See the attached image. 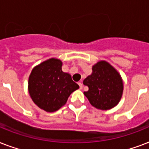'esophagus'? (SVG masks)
I'll list each match as a JSON object with an SVG mask.
<instances>
[{"instance_id":"esophagus-1","label":"esophagus","mask_w":149,"mask_h":149,"mask_svg":"<svg viewBox=\"0 0 149 149\" xmlns=\"http://www.w3.org/2000/svg\"><path fill=\"white\" fill-rule=\"evenodd\" d=\"M78 84H79V89L81 90V89L83 88V84H82L81 82H79V83H78Z\"/></svg>"}]
</instances>
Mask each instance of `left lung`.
I'll list each match as a JSON object with an SVG mask.
<instances>
[{
    "mask_svg": "<svg viewBox=\"0 0 149 149\" xmlns=\"http://www.w3.org/2000/svg\"><path fill=\"white\" fill-rule=\"evenodd\" d=\"M89 90L84 95L95 108L107 111L117 106L122 97V78L115 68L101 60L92 67V73L84 80Z\"/></svg>",
    "mask_w": 149,
    "mask_h": 149,
    "instance_id": "1",
    "label": "left lung"
}]
</instances>
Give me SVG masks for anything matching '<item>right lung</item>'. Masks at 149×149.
I'll return each instance as SVG.
<instances>
[{"label":"right lung","instance_id":"right-lung-1","mask_svg":"<svg viewBox=\"0 0 149 149\" xmlns=\"http://www.w3.org/2000/svg\"><path fill=\"white\" fill-rule=\"evenodd\" d=\"M62 65L60 59L49 58L35 66L29 77V95L39 108L46 112L58 111L79 87L70 73L62 70Z\"/></svg>","mask_w":149,"mask_h":149}]
</instances>
